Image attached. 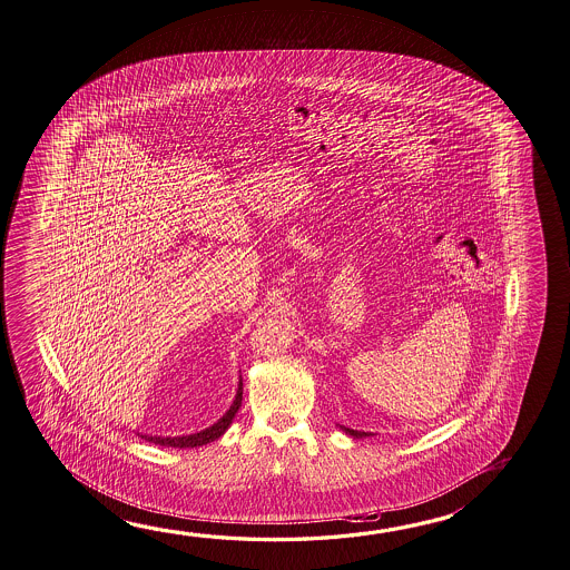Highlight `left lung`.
<instances>
[{
	"label": "left lung",
	"instance_id": "8db88e82",
	"mask_svg": "<svg viewBox=\"0 0 570 570\" xmlns=\"http://www.w3.org/2000/svg\"><path fill=\"white\" fill-rule=\"evenodd\" d=\"M342 430H345V434L353 435V438H363V435H372L365 434V432H357V430H352V428H345V425H342Z\"/></svg>",
	"mask_w": 570,
	"mask_h": 570
}]
</instances>
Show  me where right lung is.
Wrapping results in <instances>:
<instances>
[{"mask_svg":"<svg viewBox=\"0 0 570 570\" xmlns=\"http://www.w3.org/2000/svg\"><path fill=\"white\" fill-rule=\"evenodd\" d=\"M243 402V382H238L237 395L235 402L228 407L227 414L218 420L217 424L210 425L207 430L198 432V434L190 435H176V438H158V435H142L146 442H153L158 445H173V448H197V445H205L213 440H217L220 435L227 432L228 425L233 422V417L237 415L238 407Z\"/></svg>","mask_w":570,"mask_h":570,"instance_id":"1","label":"right lung"}]
</instances>
